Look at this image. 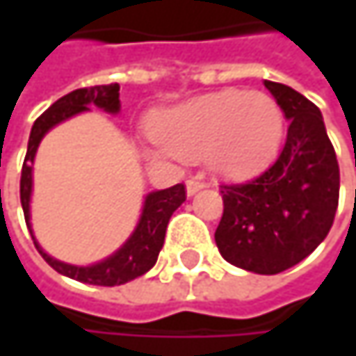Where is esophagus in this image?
Wrapping results in <instances>:
<instances>
[{"mask_svg":"<svg viewBox=\"0 0 356 356\" xmlns=\"http://www.w3.org/2000/svg\"><path fill=\"white\" fill-rule=\"evenodd\" d=\"M206 187V183L202 181V179H187V183H185V189H187V195H195L200 189H204Z\"/></svg>","mask_w":356,"mask_h":356,"instance_id":"obj_1","label":"esophagus"}]
</instances>
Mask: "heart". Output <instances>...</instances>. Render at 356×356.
<instances>
[{
  "mask_svg": "<svg viewBox=\"0 0 356 356\" xmlns=\"http://www.w3.org/2000/svg\"><path fill=\"white\" fill-rule=\"evenodd\" d=\"M148 131L161 154L204 156L220 177H249L274 159L284 134V113L266 92L233 88L156 113Z\"/></svg>",
  "mask_w": 356,
  "mask_h": 356,
  "instance_id": "heart-1",
  "label": "heart"
}]
</instances>
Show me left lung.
Listing matches in <instances>:
<instances>
[{"label": "left lung", "mask_w": 356, "mask_h": 356, "mask_svg": "<svg viewBox=\"0 0 356 356\" xmlns=\"http://www.w3.org/2000/svg\"><path fill=\"white\" fill-rule=\"evenodd\" d=\"M291 121L276 163L245 183L220 185V255L248 272L278 274L325 239L338 208L340 171L320 108L291 86L264 80Z\"/></svg>", "instance_id": "left-lung-1"}]
</instances>
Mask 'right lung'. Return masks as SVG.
<instances>
[{"label":"right lung","instance_id":"1","mask_svg":"<svg viewBox=\"0 0 356 356\" xmlns=\"http://www.w3.org/2000/svg\"><path fill=\"white\" fill-rule=\"evenodd\" d=\"M90 105L103 108L105 113L117 115L121 111L119 103V84H107V86H90V88H78L65 97H61L59 101H55L51 107L47 108L38 119L35 121L33 129H31V138H29V150H26V159L22 165V177H20V202H22V210H24V218H26V227L33 235L38 253L42 255V259L57 270L59 274L86 282V284H97V286H117V284H125L142 274H146L159 259V253L165 243V233H167V225L169 218L173 216V212L185 202V187L183 183H177L169 189H159V191H150L144 197V206H142V214L140 220L134 229V233L127 237V241L117 249L115 253H111L108 257L90 264V266H74L61 259H55L53 255H49L44 249L38 245L35 233H33V225H31V197H33V163H35L36 150L40 140L44 138V134L49 129H53L55 125H59L61 121L90 111Z\"/></svg>","mask_w":356,"mask_h":356}]
</instances>
